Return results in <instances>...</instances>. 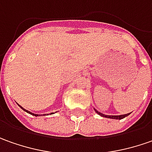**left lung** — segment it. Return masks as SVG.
Wrapping results in <instances>:
<instances>
[{"label":"left lung","instance_id":"obj_1","mask_svg":"<svg viewBox=\"0 0 152 152\" xmlns=\"http://www.w3.org/2000/svg\"><path fill=\"white\" fill-rule=\"evenodd\" d=\"M95 111H96V113H97V114L101 115L102 117H105V118H113V119H122V118H125V117H127L128 115L130 114V113H126V114H123V115H106V114H103L102 113L98 112L96 109H95Z\"/></svg>","mask_w":152,"mask_h":152}]
</instances>
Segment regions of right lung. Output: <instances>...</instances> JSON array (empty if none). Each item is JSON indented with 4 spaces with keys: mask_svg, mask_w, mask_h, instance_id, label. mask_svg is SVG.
I'll return each instance as SVG.
<instances>
[{
    "mask_svg": "<svg viewBox=\"0 0 152 152\" xmlns=\"http://www.w3.org/2000/svg\"><path fill=\"white\" fill-rule=\"evenodd\" d=\"M18 106L20 107H21V108H22V109H23V110H24V111H25V112H27V113H30V114H32V115H34V116H36V117H37V116H39L40 114H36V113H31V112H29V111H28V110H26V109H24L23 107H22V106H20V105H19L18 104Z\"/></svg>",
    "mask_w": 152,
    "mask_h": 152,
    "instance_id": "obj_1",
    "label": "right lung"
}]
</instances>
